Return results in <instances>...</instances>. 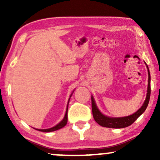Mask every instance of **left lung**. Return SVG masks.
I'll list each match as a JSON object with an SVG mask.
<instances>
[{
    "instance_id": "left-lung-1",
    "label": "left lung",
    "mask_w": 160,
    "mask_h": 160,
    "mask_svg": "<svg viewBox=\"0 0 160 160\" xmlns=\"http://www.w3.org/2000/svg\"><path fill=\"white\" fill-rule=\"evenodd\" d=\"M144 63L147 66V68H148V84L146 98H145V101L144 104H142V106H141L135 113H134L132 115L122 117H108V116L103 114L102 112L99 111L98 107H97V104L95 102L94 97L92 95V115L93 117H94V120H95V122H96L97 123L100 125V126H103V127L107 128H122L127 127V126L132 124L133 122L145 111V110H146V108L148 105V103H149L150 96V74L148 65H147L145 62Z\"/></svg>"
}]
</instances>
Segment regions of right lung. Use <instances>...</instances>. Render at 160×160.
Returning <instances> with one entry per match:
<instances>
[{
    "label": "right lung",
    "instance_id": "right-lung-1",
    "mask_svg": "<svg viewBox=\"0 0 160 160\" xmlns=\"http://www.w3.org/2000/svg\"><path fill=\"white\" fill-rule=\"evenodd\" d=\"M74 92V90L72 92V93H71V95H70V98H69V99H68V102L67 108H66V112H65V117H64V118L62 119V120L61 121V122H58V124L56 125V126H53V127H52V128H46V129H39V128H34V129L38 130V131L43 132H51L56 131V130L60 129V128H63L64 126H66V124H67V122H68V104H69V101H70V98H71V95H72L73 92Z\"/></svg>",
    "mask_w": 160,
    "mask_h": 160
}]
</instances>
